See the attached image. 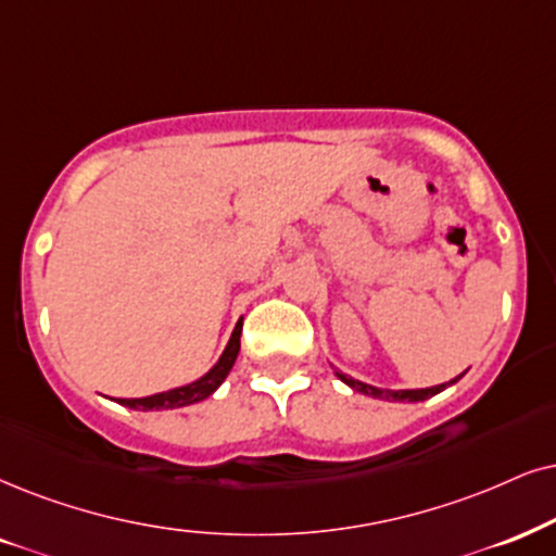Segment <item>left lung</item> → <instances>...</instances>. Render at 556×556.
<instances>
[{
    "mask_svg": "<svg viewBox=\"0 0 556 556\" xmlns=\"http://www.w3.org/2000/svg\"><path fill=\"white\" fill-rule=\"evenodd\" d=\"M336 377L341 379V382H346L351 390L362 392V395H369V397H377V400H395V403H418V400H428L433 395H439L441 390H446L448 384L459 382L462 375L452 379V382H444V384H435V388H426V390H382V388H371L367 382H359V379L349 377V375H341V371H336Z\"/></svg>",
    "mask_w": 556,
    "mask_h": 556,
    "instance_id": "left-lung-1",
    "label": "left lung"
}]
</instances>
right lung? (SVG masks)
Listing matches in <instances>:
<instances>
[{
	"label": "right lung",
	"mask_w": 556,
	"mask_h": 556,
	"mask_svg": "<svg viewBox=\"0 0 556 556\" xmlns=\"http://www.w3.org/2000/svg\"><path fill=\"white\" fill-rule=\"evenodd\" d=\"M238 351H241V320H238L226 351H223L220 359H217V364L207 371V375H202L200 379H194V382L185 384V388L156 392V395H149V397H121L117 403L125 407H132V410H172V407L200 403V400L210 397L217 388H220L223 379L228 377L230 369H233Z\"/></svg>",
	"instance_id": "add662e5"
}]
</instances>
